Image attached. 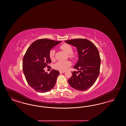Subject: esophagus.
<instances>
[{
    "mask_svg": "<svg viewBox=\"0 0 126 126\" xmlns=\"http://www.w3.org/2000/svg\"><path fill=\"white\" fill-rule=\"evenodd\" d=\"M65 71H60V73H65Z\"/></svg>",
    "mask_w": 126,
    "mask_h": 126,
    "instance_id": "esophagus-1",
    "label": "esophagus"
}]
</instances>
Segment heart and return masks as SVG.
Returning a JSON list of instances; mask_svg holds the SVG:
<instances>
[{
  "mask_svg": "<svg viewBox=\"0 0 126 126\" xmlns=\"http://www.w3.org/2000/svg\"><path fill=\"white\" fill-rule=\"evenodd\" d=\"M60 47L61 49L64 51L66 53L68 54V57L70 58L73 59L75 57V55L73 53V49L72 47L68 44L64 43L60 46ZM55 50L54 49L50 50L49 55L50 58L52 60H54L55 57ZM71 65L72 63L69 61H59L54 64V68L61 71H64L67 70L68 67L71 66Z\"/></svg>",
  "mask_w": 126,
  "mask_h": 126,
  "instance_id": "heart-1",
  "label": "heart"
}]
</instances>
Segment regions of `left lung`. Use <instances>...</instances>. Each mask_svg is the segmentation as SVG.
<instances>
[{"label": "left lung", "mask_w": 126, "mask_h": 126, "mask_svg": "<svg viewBox=\"0 0 126 126\" xmlns=\"http://www.w3.org/2000/svg\"><path fill=\"white\" fill-rule=\"evenodd\" d=\"M65 42L77 47L79 60L73 67L79 71L72 72V76L69 79L72 87L84 91L91 87L99 75L101 59L95 45L85 39H75Z\"/></svg>", "instance_id": "left-lung-1"}]
</instances>
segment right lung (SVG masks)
Here are the masks:
<instances>
[{"label":"right lung","mask_w":126,"mask_h":126,"mask_svg":"<svg viewBox=\"0 0 126 126\" xmlns=\"http://www.w3.org/2000/svg\"><path fill=\"white\" fill-rule=\"evenodd\" d=\"M61 41L47 39H39L29 47L23 58V68L27 83L31 87L39 92H46L54 86L58 71L52 69L48 74L44 68L51 62L49 51Z\"/></svg>","instance_id":"obj_1"}]
</instances>
